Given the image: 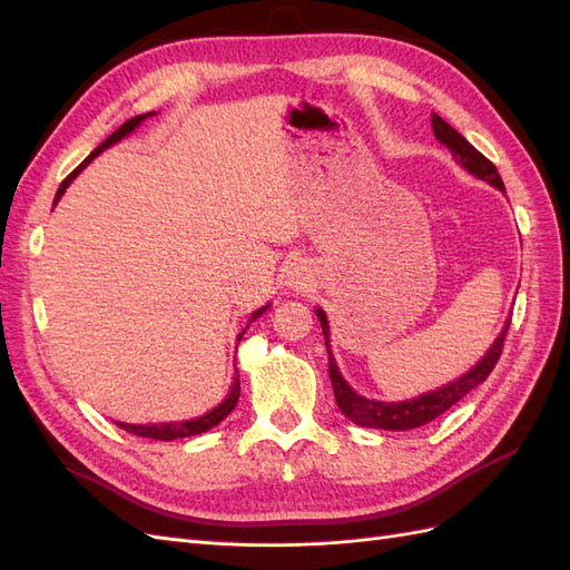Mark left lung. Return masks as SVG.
Instances as JSON below:
<instances>
[{"label": "left lung", "instance_id": "left-lung-1", "mask_svg": "<svg viewBox=\"0 0 570 570\" xmlns=\"http://www.w3.org/2000/svg\"><path fill=\"white\" fill-rule=\"evenodd\" d=\"M431 127H433L435 139L445 144V147L453 151L460 166H465L472 176L488 180V184H492L494 188L504 190V184H502V178L498 174V168H494V164L488 159V156H482L475 147H472V144L463 135H458V131L445 122V119H441L433 112ZM316 316L321 321V328L325 335V347H328V321H325V313L321 308L316 311ZM507 331H510V321L504 323V331L500 333L498 341H494V345L488 350V355L482 357L478 365L472 367L468 374H463L460 380L445 384L435 392L423 394L419 399H411V402H392V404L372 402V399H365L350 390L347 382L343 380V374L337 372V365H335L331 347H328V374H331V384L335 392V404L350 421L357 423V426L386 429V431H409V429L423 426V423H429L435 416H441L443 411L451 409L465 394L475 390L478 384L488 380V374L494 370V365H498V360L502 355Z\"/></svg>", "mask_w": 570, "mask_h": 570}]
</instances>
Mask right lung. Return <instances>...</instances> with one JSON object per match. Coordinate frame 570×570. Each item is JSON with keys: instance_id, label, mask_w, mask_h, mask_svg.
<instances>
[{"instance_id": "1", "label": "right lung", "mask_w": 570, "mask_h": 570, "mask_svg": "<svg viewBox=\"0 0 570 570\" xmlns=\"http://www.w3.org/2000/svg\"><path fill=\"white\" fill-rule=\"evenodd\" d=\"M151 115H154V112H147V115H137V117H131V119H127V122H125L122 127H119L117 131H112V135L107 137V139L100 144V147L95 149V151L88 156V159H85V161H82V164L76 168V171H72V174H70V176L63 180V184H60V188H58V193H56V200H58L60 196H63V190L68 188L70 180L76 178V176H78V171H82V168L88 166V164L95 159V156H98L102 149L110 147V144H115V141H119V139H122V137H127L131 129H135L137 125H141L144 119L151 117ZM264 311H266V306H264V308H259V311H254V313H252V321L257 318V316H262ZM242 335H245V333H242ZM242 335H239V337H242ZM239 337H237V343H239ZM237 399H239V374H237V377H235V382H233V390H229V394H227L225 402H223L220 406H217V409L208 411V414L200 416V419H193V421H178V423H154V426H131V423H117V426H122L125 431L135 433V435H141V439H154V441H174V439H188V435H196V433H203V431H208V429L217 426V423H220V421H223V419L229 414V411L235 409Z\"/></svg>"}]
</instances>
